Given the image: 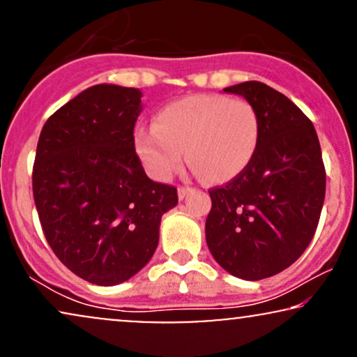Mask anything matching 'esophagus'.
<instances>
[{
    "instance_id": "obj_1",
    "label": "esophagus",
    "mask_w": 357,
    "mask_h": 357,
    "mask_svg": "<svg viewBox=\"0 0 357 357\" xmlns=\"http://www.w3.org/2000/svg\"><path fill=\"white\" fill-rule=\"evenodd\" d=\"M192 192V188L190 187H178V190H177V193H178V199L180 200H183L185 199V197L188 195V193Z\"/></svg>"
}]
</instances>
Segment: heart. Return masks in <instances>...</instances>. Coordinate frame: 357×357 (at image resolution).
<instances>
[{"instance_id": "heart-1", "label": "heart", "mask_w": 357, "mask_h": 357, "mask_svg": "<svg viewBox=\"0 0 357 357\" xmlns=\"http://www.w3.org/2000/svg\"><path fill=\"white\" fill-rule=\"evenodd\" d=\"M259 117L245 99L197 94L160 109L155 126L135 129V149L145 169L157 180H169L183 164L208 182L238 177L258 151Z\"/></svg>"}]
</instances>
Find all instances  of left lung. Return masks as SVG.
I'll list each match as a JSON object with an SVG mask.
<instances>
[{"instance_id": "1", "label": "left lung", "mask_w": 357, "mask_h": 357, "mask_svg": "<svg viewBox=\"0 0 357 357\" xmlns=\"http://www.w3.org/2000/svg\"><path fill=\"white\" fill-rule=\"evenodd\" d=\"M257 109L261 126L252 164L210 190V253L236 278L258 281L293 265L313 240L326 170L313 122L273 87L246 81L223 89Z\"/></svg>"}]
</instances>
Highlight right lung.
Segmentation results:
<instances>
[{
	"label": "right lung",
	"mask_w": 357,
	"mask_h": 357,
	"mask_svg": "<svg viewBox=\"0 0 357 357\" xmlns=\"http://www.w3.org/2000/svg\"><path fill=\"white\" fill-rule=\"evenodd\" d=\"M134 87L98 84L44 124L33 195L47 243L79 278L114 286L139 273L158 245L162 215L177 188L145 175L134 126L142 105Z\"/></svg>",
	"instance_id": "add662e5"
}]
</instances>
